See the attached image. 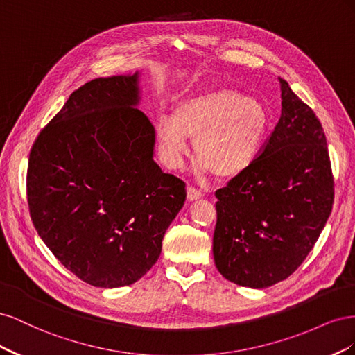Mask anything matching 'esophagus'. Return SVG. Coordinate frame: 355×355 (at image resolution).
Returning <instances> with one entry per match:
<instances>
[{
    "label": "esophagus",
    "mask_w": 355,
    "mask_h": 355,
    "mask_svg": "<svg viewBox=\"0 0 355 355\" xmlns=\"http://www.w3.org/2000/svg\"><path fill=\"white\" fill-rule=\"evenodd\" d=\"M187 192H188V200H191V201L198 200V198H201V197H202L201 191H200L198 188H196V187H188Z\"/></svg>",
    "instance_id": "esophagus-1"
}]
</instances>
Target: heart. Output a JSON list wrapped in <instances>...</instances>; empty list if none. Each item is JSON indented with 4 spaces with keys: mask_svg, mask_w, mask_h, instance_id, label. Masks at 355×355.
<instances>
[{
    "mask_svg": "<svg viewBox=\"0 0 355 355\" xmlns=\"http://www.w3.org/2000/svg\"><path fill=\"white\" fill-rule=\"evenodd\" d=\"M268 127L262 103L234 90H210L182 101L175 115L158 116V151L167 167L179 168L189 155L191 136L201 173L232 179L261 154Z\"/></svg>",
    "mask_w": 355,
    "mask_h": 355,
    "instance_id": "b5f03b06",
    "label": "heart"
}]
</instances>
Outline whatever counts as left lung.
<instances>
[{"label":"left lung","mask_w":355,"mask_h":355,"mask_svg":"<svg viewBox=\"0 0 355 355\" xmlns=\"http://www.w3.org/2000/svg\"><path fill=\"white\" fill-rule=\"evenodd\" d=\"M282 84V116L244 173L216 191L213 257L227 280L265 288L292 275L313 250L335 196L323 127Z\"/></svg>","instance_id":"8db88e82"}]
</instances>
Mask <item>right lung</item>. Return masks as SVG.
<instances>
[{"mask_svg":"<svg viewBox=\"0 0 355 355\" xmlns=\"http://www.w3.org/2000/svg\"><path fill=\"white\" fill-rule=\"evenodd\" d=\"M139 99V72L85 83L29 154L34 227L94 287L130 286L151 270L187 198L185 182L154 161L155 128Z\"/></svg>","mask_w":355,"mask_h":355,"instance_id":"1","label":"right lung"}]
</instances>
